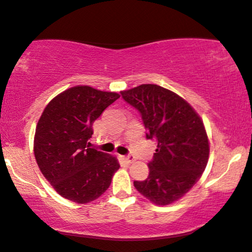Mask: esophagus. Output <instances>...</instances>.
<instances>
[{"instance_id": "34e87169", "label": "esophagus", "mask_w": 252, "mask_h": 252, "mask_svg": "<svg viewBox=\"0 0 252 252\" xmlns=\"http://www.w3.org/2000/svg\"><path fill=\"white\" fill-rule=\"evenodd\" d=\"M123 160L127 163H132V162H134V160H136V158H134L133 155L129 154V155H126V157H123Z\"/></svg>"}]
</instances>
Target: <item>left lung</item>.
<instances>
[{"instance_id": "8db88e82", "label": "left lung", "mask_w": 252, "mask_h": 252, "mask_svg": "<svg viewBox=\"0 0 252 252\" xmlns=\"http://www.w3.org/2000/svg\"><path fill=\"white\" fill-rule=\"evenodd\" d=\"M140 113L147 139L158 141L150 175L133 182L151 202L168 205L183 197L201 178L209 158L203 121L186 100L157 84H141L121 92Z\"/></svg>"}]
</instances>
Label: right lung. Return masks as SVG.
Wrapping results in <instances>:
<instances>
[{
    "mask_svg": "<svg viewBox=\"0 0 252 252\" xmlns=\"http://www.w3.org/2000/svg\"><path fill=\"white\" fill-rule=\"evenodd\" d=\"M120 94L77 86L47 105L34 137L37 165L56 192L76 203H89L111 185L119 161L91 147L92 125Z\"/></svg>",
    "mask_w": 252,
    "mask_h": 252,
    "instance_id": "add662e5",
    "label": "right lung"
}]
</instances>
